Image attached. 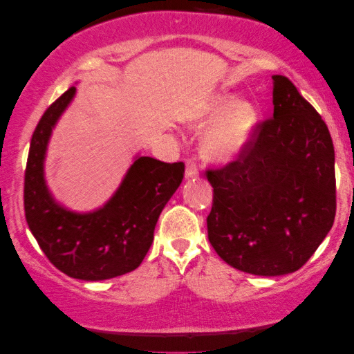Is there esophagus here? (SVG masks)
I'll use <instances>...</instances> for the list:
<instances>
[{
	"label": "esophagus",
	"mask_w": 354,
	"mask_h": 354,
	"mask_svg": "<svg viewBox=\"0 0 354 354\" xmlns=\"http://www.w3.org/2000/svg\"><path fill=\"white\" fill-rule=\"evenodd\" d=\"M185 177L187 178H195L198 177V166L193 159H187V169H185Z\"/></svg>",
	"instance_id": "obj_1"
}]
</instances>
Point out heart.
<instances>
[{
  "label": "heart",
  "mask_w": 354,
  "mask_h": 354,
  "mask_svg": "<svg viewBox=\"0 0 354 354\" xmlns=\"http://www.w3.org/2000/svg\"><path fill=\"white\" fill-rule=\"evenodd\" d=\"M209 115H222V119L207 133L205 140L206 153L217 159L236 156L248 142L254 127V109L246 103H235L230 96H222L209 108Z\"/></svg>",
  "instance_id": "heart-1"
}]
</instances>
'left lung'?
Wrapping results in <instances>:
<instances>
[{
    "label": "left lung",
    "mask_w": 354,
    "mask_h": 354,
    "mask_svg": "<svg viewBox=\"0 0 354 354\" xmlns=\"http://www.w3.org/2000/svg\"><path fill=\"white\" fill-rule=\"evenodd\" d=\"M274 115L254 124L234 161L207 167V236L232 268L283 275L308 263L337 211L335 151L321 114L274 75Z\"/></svg>",
    "instance_id": "1"
}]
</instances>
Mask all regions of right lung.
Here are the masks:
<instances>
[{"instance_id":"add662e5","label":"right lung","mask_w":354,"mask_h":354,"mask_svg":"<svg viewBox=\"0 0 354 354\" xmlns=\"http://www.w3.org/2000/svg\"><path fill=\"white\" fill-rule=\"evenodd\" d=\"M74 95L75 86H71L37 124L24 177V209L50 263L69 277L95 282L132 272L142 264L159 214L183 180L185 164L140 156L104 207L90 214L62 209L46 190L43 159L53 125Z\"/></svg>"}]
</instances>
